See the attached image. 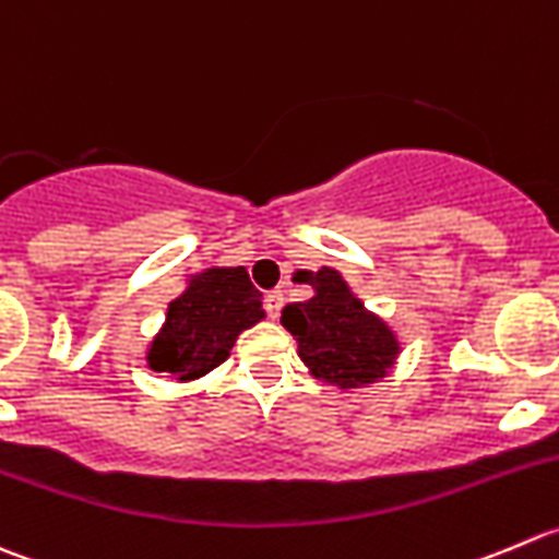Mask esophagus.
Segmentation results:
<instances>
[{"label":"esophagus","mask_w":559,"mask_h":559,"mask_svg":"<svg viewBox=\"0 0 559 559\" xmlns=\"http://www.w3.org/2000/svg\"><path fill=\"white\" fill-rule=\"evenodd\" d=\"M282 307H285V296H282V290H269L266 293V312H269V318L277 320L280 312H282Z\"/></svg>","instance_id":"34e87169"}]
</instances>
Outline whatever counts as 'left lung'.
I'll use <instances>...</instances> for the list:
<instances>
[{
	"instance_id": "8db88e82",
	"label": "left lung",
	"mask_w": 559,
	"mask_h": 559,
	"mask_svg": "<svg viewBox=\"0 0 559 559\" xmlns=\"http://www.w3.org/2000/svg\"><path fill=\"white\" fill-rule=\"evenodd\" d=\"M314 296L287 304L282 325L296 336L298 356L314 378L340 389H358L385 378L400 353L394 331L364 309L340 272H298Z\"/></svg>"
}]
</instances>
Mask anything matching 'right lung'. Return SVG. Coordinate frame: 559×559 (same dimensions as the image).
<instances>
[{
    "label": "right lung",
    "instance_id": "right-lung-1",
    "mask_svg": "<svg viewBox=\"0 0 559 559\" xmlns=\"http://www.w3.org/2000/svg\"><path fill=\"white\" fill-rule=\"evenodd\" d=\"M261 296L241 266L190 277L187 290L168 304L165 325L148 347V367L176 380L212 372L230 356L236 336L263 320Z\"/></svg>",
    "mask_w": 559,
    "mask_h": 559
}]
</instances>
